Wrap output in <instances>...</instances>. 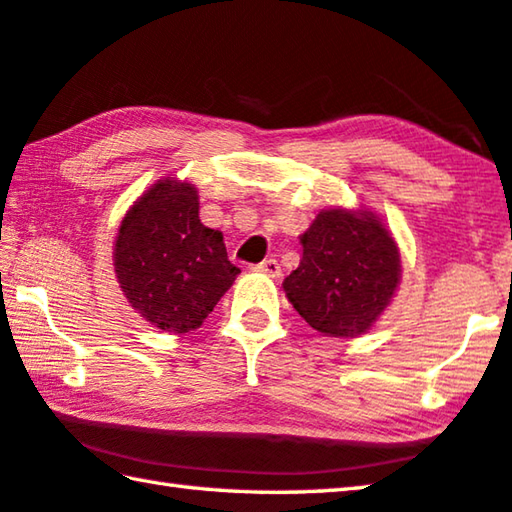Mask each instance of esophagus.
I'll return each instance as SVG.
<instances>
[{
	"label": "esophagus",
	"mask_w": 512,
	"mask_h": 512,
	"mask_svg": "<svg viewBox=\"0 0 512 512\" xmlns=\"http://www.w3.org/2000/svg\"><path fill=\"white\" fill-rule=\"evenodd\" d=\"M255 271H259V273H266V275H271V277H280V273H282V268H280V264H277V259H264V262H259V264H255L253 266Z\"/></svg>",
	"instance_id": "esophagus-1"
}]
</instances>
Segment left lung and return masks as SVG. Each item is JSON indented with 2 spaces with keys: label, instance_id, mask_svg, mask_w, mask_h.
Here are the masks:
<instances>
[{
  "label": "left lung",
  "instance_id": "obj_1",
  "mask_svg": "<svg viewBox=\"0 0 512 512\" xmlns=\"http://www.w3.org/2000/svg\"><path fill=\"white\" fill-rule=\"evenodd\" d=\"M300 241V266L282 284L293 309L325 336L366 332L400 282L391 232L372 212L325 210Z\"/></svg>",
  "mask_w": 512,
  "mask_h": 512
}]
</instances>
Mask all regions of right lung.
<instances>
[{
	"mask_svg": "<svg viewBox=\"0 0 512 512\" xmlns=\"http://www.w3.org/2000/svg\"><path fill=\"white\" fill-rule=\"evenodd\" d=\"M115 273L137 314L164 332L201 327L239 268L219 230L198 219V192L189 183L158 180L119 225Z\"/></svg>",
	"mask_w": 512,
	"mask_h": 512,
	"instance_id": "obj_1",
	"label": "right lung"
}]
</instances>
